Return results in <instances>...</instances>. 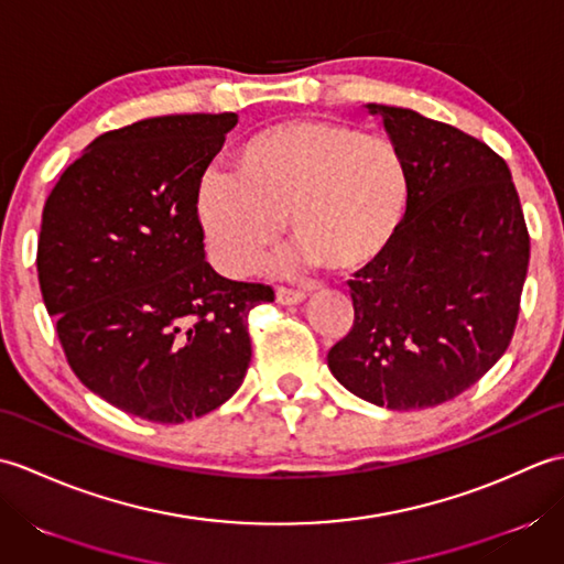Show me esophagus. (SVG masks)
<instances>
[{
	"label": "esophagus",
	"mask_w": 564,
	"mask_h": 564,
	"mask_svg": "<svg viewBox=\"0 0 564 564\" xmlns=\"http://www.w3.org/2000/svg\"><path fill=\"white\" fill-rule=\"evenodd\" d=\"M305 297H307L305 291L283 289V285H279V289H275V303H279V305H301Z\"/></svg>",
	"instance_id": "34e87169"
}]
</instances>
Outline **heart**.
Masks as SVG:
<instances>
[{"mask_svg": "<svg viewBox=\"0 0 564 564\" xmlns=\"http://www.w3.org/2000/svg\"><path fill=\"white\" fill-rule=\"evenodd\" d=\"M410 182L390 140L351 126L295 118L259 130L232 160V176L208 174L198 220L223 267L251 273L285 220L297 247L285 269L356 273L398 235Z\"/></svg>", "mask_w": 564, "mask_h": 564, "instance_id": "1", "label": "heart"}]
</instances>
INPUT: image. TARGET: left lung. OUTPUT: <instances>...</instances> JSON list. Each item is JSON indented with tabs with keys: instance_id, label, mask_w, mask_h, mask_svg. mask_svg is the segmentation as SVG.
<instances>
[{
	"instance_id": "1",
	"label": "left lung",
	"mask_w": 564,
	"mask_h": 564,
	"mask_svg": "<svg viewBox=\"0 0 564 564\" xmlns=\"http://www.w3.org/2000/svg\"><path fill=\"white\" fill-rule=\"evenodd\" d=\"M404 160L398 235L349 281L354 327L327 366L388 410H426L475 386L507 351L531 239L507 162L463 130L366 104Z\"/></svg>"
}]
</instances>
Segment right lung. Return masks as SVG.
<instances>
[{"label":"right lung","instance_id":"add662e5","mask_svg":"<svg viewBox=\"0 0 564 564\" xmlns=\"http://www.w3.org/2000/svg\"><path fill=\"white\" fill-rule=\"evenodd\" d=\"M237 113L160 116L104 133L43 208L39 281L69 368L158 424L213 412L242 386L261 283L206 261L198 188Z\"/></svg>","mask_w":564,"mask_h":564}]
</instances>
